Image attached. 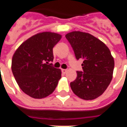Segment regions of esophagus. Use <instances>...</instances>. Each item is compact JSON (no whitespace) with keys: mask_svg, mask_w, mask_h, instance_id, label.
Instances as JSON below:
<instances>
[{"mask_svg":"<svg viewBox=\"0 0 127 127\" xmlns=\"http://www.w3.org/2000/svg\"><path fill=\"white\" fill-rule=\"evenodd\" d=\"M66 72H67V70H66V69H62V73H63V74H65Z\"/></svg>","mask_w":127,"mask_h":127,"instance_id":"esophagus-1","label":"esophagus"}]
</instances>
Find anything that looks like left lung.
I'll list each match as a JSON object with an SVG mask.
<instances>
[{
    "label": "left lung",
    "mask_w": 127,
    "mask_h": 127,
    "mask_svg": "<svg viewBox=\"0 0 127 127\" xmlns=\"http://www.w3.org/2000/svg\"><path fill=\"white\" fill-rule=\"evenodd\" d=\"M77 60L83 59V71L71 82L73 93L81 99H94L104 92L112 79L114 61L108 48L92 35L73 32L65 35Z\"/></svg>",
    "instance_id": "obj_1"
}]
</instances>
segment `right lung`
Instances as JSON below:
<instances>
[{
	"instance_id": "1",
	"label": "right lung",
	"mask_w": 127,
	"mask_h": 127,
	"mask_svg": "<svg viewBox=\"0 0 127 127\" xmlns=\"http://www.w3.org/2000/svg\"><path fill=\"white\" fill-rule=\"evenodd\" d=\"M61 39L56 33H40L23 42L13 54V74L21 90L30 97H46L57 86L61 71L49 62L53 61L52 49Z\"/></svg>"
}]
</instances>
